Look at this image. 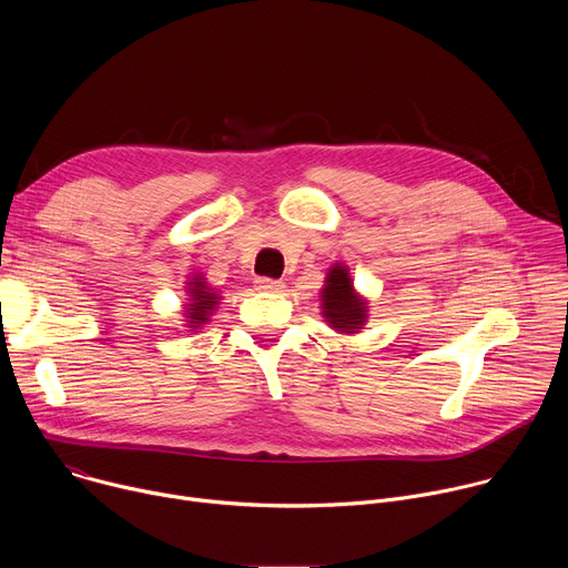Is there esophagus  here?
I'll list each match as a JSON object with an SVG mask.
<instances>
[{
	"label": "esophagus",
	"instance_id": "1",
	"mask_svg": "<svg viewBox=\"0 0 568 568\" xmlns=\"http://www.w3.org/2000/svg\"><path fill=\"white\" fill-rule=\"evenodd\" d=\"M256 287L263 290V292H281L285 285L283 281H276V278H256Z\"/></svg>",
	"mask_w": 568,
	"mask_h": 568
}]
</instances>
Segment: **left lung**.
<instances>
[{"label":"left lung","instance_id":"8db88e82","mask_svg":"<svg viewBox=\"0 0 568 568\" xmlns=\"http://www.w3.org/2000/svg\"><path fill=\"white\" fill-rule=\"evenodd\" d=\"M323 316L339 333H357L366 321V303L355 294L348 270L335 265L323 287Z\"/></svg>","mask_w":568,"mask_h":568}]
</instances>
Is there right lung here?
I'll use <instances>...</instances> for the list:
<instances>
[{
  "label": "right lung",
  "mask_w": 568,
  "mask_h": 568,
  "mask_svg": "<svg viewBox=\"0 0 568 568\" xmlns=\"http://www.w3.org/2000/svg\"><path fill=\"white\" fill-rule=\"evenodd\" d=\"M191 287V303H189V326L200 328L206 323L211 310L217 305V294H213L211 287L204 285V281L197 276L189 283Z\"/></svg>",
  "instance_id": "right-lung-1"
}]
</instances>
